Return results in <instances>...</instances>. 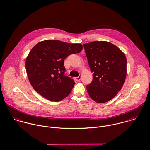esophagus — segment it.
<instances>
[{
  "mask_svg": "<svg viewBox=\"0 0 150 150\" xmlns=\"http://www.w3.org/2000/svg\"><path fill=\"white\" fill-rule=\"evenodd\" d=\"M74 80L76 81V82H79L80 80H81V76H78V77H75L74 78Z\"/></svg>",
  "mask_w": 150,
  "mask_h": 150,
  "instance_id": "esophagus-1",
  "label": "esophagus"
}]
</instances>
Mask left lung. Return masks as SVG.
<instances>
[{
  "instance_id": "1",
  "label": "left lung",
  "mask_w": 150,
  "mask_h": 150,
  "mask_svg": "<svg viewBox=\"0 0 150 150\" xmlns=\"http://www.w3.org/2000/svg\"><path fill=\"white\" fill-rule=\"evenodd\" d=\"M92 82L86 86L91 98L97 103L112 99L122 88L127 74L125 54L115 45L105 41L83 44Z\"/></svg>"
}]
</instances>
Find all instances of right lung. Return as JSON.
<instances>
[{"instance_id":"1","label":"right lung","mask_w":150,"mask_h":150,"mask_svg":"<svg viewBox=\"0 0 150 150\" xmlns=\"http://www.w3.org/2000/svg\"><path fill=\"white\" fill-rule=\"evenodd\" d=\"M81 44H70L59 40H47L37 44L25 61L28 80L34 89L47 99L59 102L69 95L74 81L65 75L64 59L79 53Z\"/></svg>"}]
</instances>
